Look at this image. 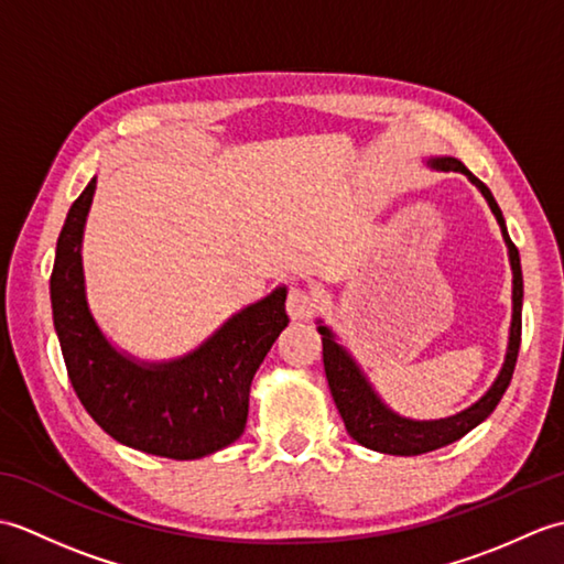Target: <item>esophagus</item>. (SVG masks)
Listing matches in <instances>:
<instances>
[{
  "instance_id": "obj_1",
  "label": "esophagus",
  "mask_w": 564,
  "mask_h": 564,
  "mask_svg": "<svg viewBox=\"0 0 564 564\" xmlns=\"http://www.w3.org/2000/svg\"><path fill=\"white\" fill-rule=\"evenodd\" d=\"M285 310H289L291 319H297V322L310 319L315 313V297L305 289H291L289 297H285Z\"/></svg>"
}]
</instances>
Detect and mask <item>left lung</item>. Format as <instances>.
<instances>
[{
	"instance_id": "8db88e82",
	"label": "left lung",
	"mask_w": 564,
	"mask_h": 564,
	"mask_svg": "<svg viewBox=\"0 0 564 564\" xmlns=\"http://www.w3.org/2000/svg\"><path fill=\"white\" fill-rule=\"evenodd\" d=\"M424 162L436 172L465 174L467 182H470L485 196L489 210L495 213V218L501 227V237H505L507 249H509V263H511V275H513L511 327H509L505 364H501L495 382L487 388V392L480 400L451 416L410 419L390 410V406L382 402V398L376 392V388L370 386L368 376L364 373V368L358 366L351 351L339 341V337L332 332V327H327L325 322L317 319V332L322 334V358H325L327 382H329L334 404H337V410L346 424V431H349V436L356 443H361V446L378 453H388V455H419V453L436 451L441 446H448V443L463 438L467 431H473L477 424H482L485 419L495 412L501 394H505L509 388L513 366H517L519 346H521V307H523L521 259H519V249L513 247L511 237L507 232L505 215H501L492 191H489L480 178L467 170L460 160L426 158Z\"/></svg>"
}]
</instances>
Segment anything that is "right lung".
Returning <instances> with one entry per match:
<instances>
[{
	"label": "right lung",
	"mask_w": 564,
	"mask_h": 564,
	"mask_svg": "<svg viewBox=\"0 0 564 564\" xmlns=\"http://www.w3.org/2000/svg\"><path fill=\"white\" fill-rule=\"evenodd\" d=\"M97 176L72 203L51 275L53 325L67 376L84 410L128 448L196 460L242 436L249 388L279 334L289 327L285 285L227 317L184 356L145 361L106 337L91 315L82 239Z\"/></svg>",
	"instance_id": "obj_1"
}]
</instances>
